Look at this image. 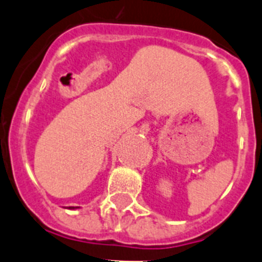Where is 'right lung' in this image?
<instances>
[{"mask_svg": "<svg viewBox=\"0 0 262 262\" xmlns=\"http://www.w3.org/2000/svg\"><path fill=\"white\" fill-rule=\"evenodd\" d=\"M76 208H79V207H68V209H76Z\"/></svg>", "mask_w": 262, "mask_h": 262, "instance_id": "add662e5", "label": "right lung"}]
</instances>
